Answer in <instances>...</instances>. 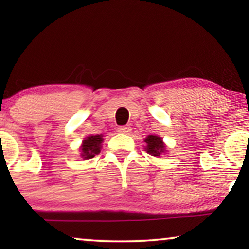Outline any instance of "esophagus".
Instances as JSON below:
<instances>
[{
	"mask_svg": "<svg viewBox=\"0 0 249 249\" xmlns=\"http://www.w3.org/2000/svg\"><path fill=\"white\" fill-rule=\"evenodd\" d=\"M119 133H124V134H128L131 132V127L130 126H119L117 130Z\"/></svg>",
	"mask_w": 249,
	"mask_h": 249,
	"instance_id": "1",
	"label": "esophagus"
}]
</instances>
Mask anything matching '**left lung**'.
I'll list each match as a JSON object with an SVG mask.
<instances>
[{"label": "left lung", "mask_w": 249, "mask_h": 249, "mask_svg": "<svg viewBox=\"0 0 249 249\" xmlns=\"http://www.w3.org/2000/svg\"><path fill=\"white\" fill-rule=\"evenodd\" d=\"M145 143H147V152L151 156L159 157L165 151V145L163 143L161 138L156 137V135H148L145 139Z\"/></svg>", "instance_id": "1"}]
</instances>
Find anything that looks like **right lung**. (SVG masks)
I'll return each mask as SVG.
<instances>
[{
  "instance_id": "right-lung-1",
  "label": "right lung",
  "mask_w": 249,
  "mask_h": 249,
  "mask_svg": "<svg viewBox=\"0 0 249 249\" xmlns=\"http://www.w3.org/2000/svg\"><path fill=\"white\" fill-rule=\"evenodd\" d=\"M101 135H91L88 137L85 140H83V144L81 147L82 150V157L85 159L93 158L95 155H98L100 152L101 143H102Z\"/></svg>"
}]
</instances>
